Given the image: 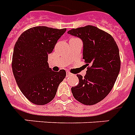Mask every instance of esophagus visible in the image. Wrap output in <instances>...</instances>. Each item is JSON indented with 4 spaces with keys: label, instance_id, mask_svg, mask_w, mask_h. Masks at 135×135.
I'll return each instance as SVG.
<instances>
[{
    "label": "esophagus",
    "instance_id": "obj_1",
    "mask_svg": "<svg viewBox=\"0 0 135 135\" xmlns=\"http://www.w3.org/2000/svg\"><path fill=\"white\" fill-rule=\"evenodd\" d=\"M72 75H73V74H71V73H69V72L66 73V76H67V77H69V76H72Z\"/></svg>",
    "mask_w": 135,
    "mask_h": 135
}]
</instances>
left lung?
<instances>
[{"mask_svg":"<svg viewBox=\"0 0 135 135\" xmlns=\"http://www.w3.org/2000/svg\"><path fill=\"white\" fill-rule=\"evenodd\" d=\"M68 33L83 41V58L88 66L83 78L77 75L79 83L72 87V94L79 102L94 105L113 88L120 69L119 50L113 37L96 26L73 28Z\"/></svg>","mask_w":135,"mask_h":135,"instance_id":"1","label":"left lung"}]
</instances>
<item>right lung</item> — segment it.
Here are the masks:
<instances>
[{
    "label": "right lung",
    "mask_w": 135,
    "mask_h": 135,
    "mask_svg": "<svg viewBox=\"0 0 135 135\" xmlns=\"http://www.w3.org/2000/svg\"><path fill=\"white\" fill-rule=\"evenodd\" d=\"M66 28L36 26L21 34L14 47L12 68L21 92L31 102L44 105L55 98L65 70L49 68L48 55Z\"/></svg>",
    "instance_id": "right-lung-1"
}]
</instances>
